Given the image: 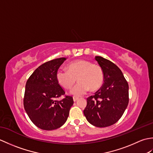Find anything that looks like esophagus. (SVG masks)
Listing matches in <instances>:
<instances>
[{"label":"esophagus","mask_w":153,"mask_h":153,"mask_svg":"<svg viewBox=\"0 0 153 153\" xmlns=\"http://www.w3.org/2000/svg\"><path fill=\"white\" fill-rule=\"evenodd\" d=\"M73 99H74V102H76L77 100L79 99V98H78V97H73Z\"/></svg>","instance_id":"1"}]
</instances>
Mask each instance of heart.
I'll return each mask as SVG.
<instances>
[{
	"label": "heart",
	"mask_w": 153,
	"mask_h": 153,
	"mask_svg": "<svg viewBox=\"0 0 153 153\" xmlns=\"http://www.w3.org/2000/svg\"><path fill=\"white\" fill-rule=\"evenodd\" d=\"M56 79L60 86L70 89L76 83H78L71 89V93L76 97L85 95L89 90L96 91L104 82V72L99 65L91 62L80 60L68 65V70L60 68L56 71Z\"/></svg>",
	"instance_id": "obj_1"
}]
</instances>
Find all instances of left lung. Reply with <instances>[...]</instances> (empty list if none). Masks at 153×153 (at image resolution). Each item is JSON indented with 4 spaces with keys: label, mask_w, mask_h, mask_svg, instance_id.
<instances>
[{
    "label": "left lung",
    "mask_w": 153,
    "mask_h": 153,
    "mask_svg": "<svg viewBox=\"0 0 153 153\" xmlns=\"http://www.w3.org/2000/svg\"><path fill=\"white\" fill-rule=\"evenodd\" d=\"M104 72V83L87 99L83 110L91 124L105 128L114 124L123 115L129 102V86L120 68L101 56H95Z\"/></svg>",
    "instance_id": "1"
}]
</instances>
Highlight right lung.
I'll list each match as a JSON object with an SVG mask.
<instances>
[{
  "mask_svg": "<svg viewBox=\"0 0 153 153\" xmlns=\"http://www.w3.org/2000/svg\"><path fill=\"white\" fill-rule=\"evenodd\" d=\"M66 60V58H56L41 65L29 77L25 85V112L31 122L44 130H53L63 126L74 104L70 96L56 100L65 95L57 82L56 73Z\"/></svg>",
  "mask_w": 153,
  "mask_h": 153,
  "instance_id": "1",
  "label": "right lung"
}]
</instances>
